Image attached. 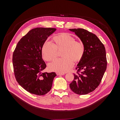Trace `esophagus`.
Listing matches in <instances>:
<instances>
[{"instance_id":"1","label":"esophagus","mask_w":120,"mask_h":120,"mask_svg":"<svg viewBox=\"0 0 120 120\" xmlns=\"http://www.w3.org/2000/svg\"><path fill=\"white\" fill-rule=\"evenodd\" d=\"M65 74L63 73H56V75H64Z\"/></svg>"}]
</instances>
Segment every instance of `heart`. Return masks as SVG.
<instances>
[{
  "mask_svg": "<svg viewBox=\"0 0 120 120\" xmlns=\"http://www.w3.org/2000/svg\"><path fill=\"white\" fill-rule=\"evenodd\" d=\"M53 44L45 43L42 48L43 58L47 61L56 59L58 51L63 50L62 58L57 59L49 65V69L52 71L64 73L69 70L74 65V61H80L84 54V47L83 44L70 34L63 33L54 37Z\"/></svg>",
  "mask_w": 120,
  "mask_h": 120,
  "instance_id": "heart-1",
  "label": "heart"
}]
</instances>
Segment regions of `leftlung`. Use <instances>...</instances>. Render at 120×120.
Returning a JSON list of instances; mask_svg holds the SVG:
<instances>
[{
  "instance_id": "1",
  "label": "left lung",
  "mask_w": 120,
  "mask_h": 120,
  "mask_svg": "<svg viewBox=\"0 0 120 120\" xmlns=\"http://www.w3.org/2000/svg\"><path fill=\"white\" fill-rule=\"evenodd\" d=\"M82 42L84 52L74 74L70 87L75 93L84 95L94 91L99 85L107 68L106 51L95 34L82 28L69 29Z\"/></svg>"
}]
</instances>
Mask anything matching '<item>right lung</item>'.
Listing matches in <instances>:
<instances>
[{"instance_id": "add662e5", "label": "right lung", "mask_w": 120, "mask_h": 120, "mask_svg": "<svg viewBox=\"0 0 120 120\" xmlns=\"http://www.w3.org/2000/svg\"><path fill=\"white\" fill-rule=\"evenodd\" d=\"M55 28L37 27L30 30L17 44L12 57L14 75L19 84L28 92L44 95L52 86L55 72L43 73L46 64L42 48Z\"/></svg>"}]
</instances>
